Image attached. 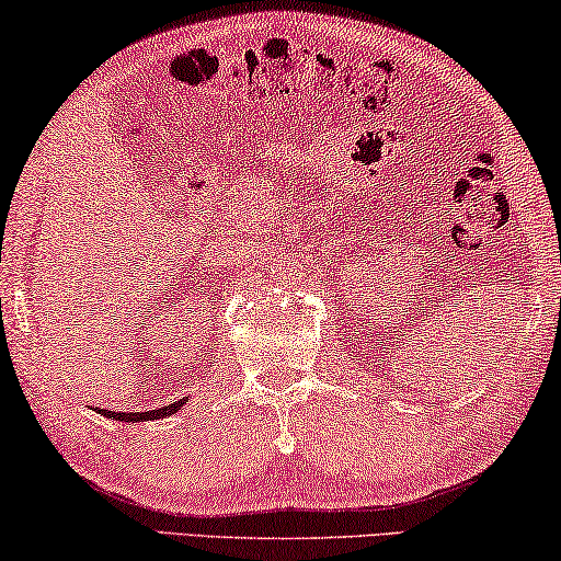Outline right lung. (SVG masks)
I'll use <instances>...</instances> for the list:
<instances>
[{
	"label": "right lung",
	"instance_id": "1",
	"mask_svg": "<svg viewBox=\"0 0 561 561\" xmlns=\"http://www.w3.org/2000/svg\"><path fill=\"white\" fill-rule=\"evenodd\" d=\"M183 403H186V398H181V401H175V403H168V405H163V409H156V411H137V413H114V411H110V409H102V416L114 419V421H133V424H137V421H156V419L171 416V413L183 409Z\"/></svg>",
	"mask_w": 561,
	"mask_h": 561
}]
</instances>
